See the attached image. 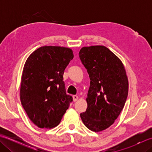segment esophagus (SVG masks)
<instances>
[{"instance_id": "1", "label": "esophagus", "mask_w": 152, "mask_h": 152, "mask_svg": "<svg viewBox=\"0 0 152 152\" xmlns=\"http://www.w3.org/2000/svg\"><path fill=\"white\" fill-rule=\"evenodd\" d=\"M78 98H79L78 96H77V95H73V100H74V102H76V101H78Z\"/></svg>"}]
</instances>
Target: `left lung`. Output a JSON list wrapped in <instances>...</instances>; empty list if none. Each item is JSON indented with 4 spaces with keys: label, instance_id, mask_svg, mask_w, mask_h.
Listing matches in <instances>:
<instances>
[{
    "label": "left lung",
    "instance_id": "left-lung-1",
    "mask_svg": "<svg viewBox=\"0 0 152 152\" xmlns=\"http://www.w3.org/2000/svg\"><path fill=\"white\" fill-rule=\"evenodd\" d=\"M79 56L91 80L88 108L80 117L89 129L102 131L114 124L124 107L129 90L126 71L121 61L104 46L83 47Z\"/></svg>",
    "mask_w": 152,
    "mask_h": 152
}]
</instances>
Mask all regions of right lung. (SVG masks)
<instances>
[{"instance_id":"right-lung-1","label":"right lung","mask_w":152,"mask_h":152,"mask_svg":"<svg viewBox=\"0 0 152 152\" xmlns=\"http://www.w3.org/2000/svg\"><path fill=\"white\" fill-rule=\"evenodd\" d=\"M73 57L70 48L46 46L27 58L21 76L20 100L37 127H56L72 101V96L66 93L63 74Z\"/></svg>"}]
</instances>
